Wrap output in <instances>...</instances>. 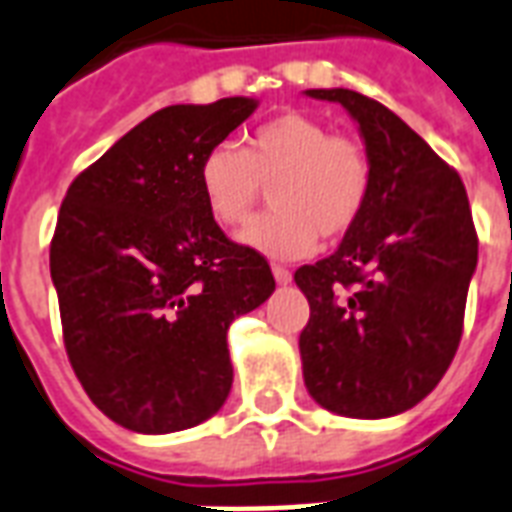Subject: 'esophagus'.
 <instances>
[{"mask_svg":"<svg viewBox=\"0 0 512 512\" xmlns=\"http://www.w3.org/2000/svg\"><path fill=\"white\" fill-rule=\"evenodd\" d=\"M272 275H275V280H278L280 286H288V283H291V272H288L286 267H280V264H272Z\"/></svg>","mask_w":512,"mask_h":512,"instance_id":"34e87169","label":"esophagus"}]
</instances>
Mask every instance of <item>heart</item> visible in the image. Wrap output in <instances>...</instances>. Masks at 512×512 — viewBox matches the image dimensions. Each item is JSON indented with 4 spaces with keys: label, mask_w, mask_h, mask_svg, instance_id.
<instances>
[{
    "label": "heart",
    "mask_w": 512,
    "mask_h": 512,
    "mask_svg": "<svg viewBox=\"0 0 512 512\" xmlns=\"http://www.w3.org/2000/svg\"><path fill=\"white\" fill-rule=\"evenodd\" d=\"M199 191L221 226H242L270 186V213L240 234L242 245L272 259H302L318 234L340 240L359 224L372 169L359 142L329 134L318 118L283 113L245 140L218 142L199 161Z\"/></svg>",
    "instance_id": "1"
}]
</instances>
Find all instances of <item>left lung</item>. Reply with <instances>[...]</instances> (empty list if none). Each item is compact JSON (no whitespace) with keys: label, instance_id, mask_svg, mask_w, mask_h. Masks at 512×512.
<instances>
[{"label":"left lung","instance_id":"8db88e82","mask_svg":"<svg viewBox=\"0 0 512 512\" xmlns=\"http://www.w3.org/2000/svg\"><path fill=\"white\" fill-rule=\"evenodd\" d=\"M359 124L372 186L359 224L294 272L310 305L299 334L310 397L348 418L405 413L451 367L478 267L464 183L388 107L348 88H310Z\"/></svg>","mask_w":512,"mask_h":512}]
</instances>
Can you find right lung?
Returning <instances> with one entry per match:
<instances>
[{
    "label": "right lung",
    "mask_w": 512,
    "mask_h": 512,
    "mask_svg": "<svg viewBox=\"0 0 512 512\" xmlns=\"http://www.w3.org/2000/svg\"><path fill=\"white\" fill-rule=\"evenodd\" d=\"M256 99L172 105L145 118L67 188L51 242L69 364L107 418L169 434L232 391L226 332L275 291L267 259L221 232L199 161Z\"/></svg>",
    "instance_id": "obj_1"
}]
</instances>
